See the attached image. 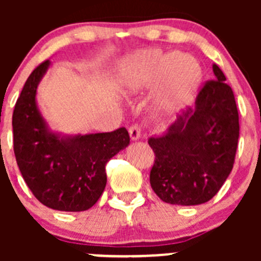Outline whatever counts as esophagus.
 I'll return each instance as SVG.
<instances>
[{
    "label": "esophagus",
    "mask_w": 261,
    "mask_h": 261,
    "mask_svg": "<svg viewBox=\"0 0 261 261\" xmlns=\"http://www.w3.org/2000/svg\"><path fill=\"white\" fill-rule=\"evenodd\" d=\"M141 133H143V127H141L139 123H134L130 128H128V134H130V138L133 140H138L141 136Z\"/></svg>",
    "instance_id": "34e87169"
}]
</instances>
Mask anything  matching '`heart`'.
<instances>
[{
	"instance_id": "1",
	"label": "heart",
	"mask_w": 261,
	"mask_h": 261,
	"mask_svg": "<svg viewBox=\"0 0 261 261\" xmlns=\"http://www.w3.org/2000/svg\"><path fill=\"white\" fill-rule=\"evenodd\" d=\"M201 78V67L193 57L160 49L138 51L120 67V83L125 92L140 93L155 86V107L167 114L193 98Z\"/></svg>"
}]
</instances>
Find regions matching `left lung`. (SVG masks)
Segmentation results:
<instances>
[{"mask_svg": "<svg viewBox=\"0 0 261 261\" xmlns=\"http://www.w3.org/2000/svg\"><path fill=\"white\" fill-rule=\"evenodd\" d=\"M199 89L196 107H187L160 138H150L155 154L150 184L162 201L179 206L208 202L227 179L238 149L239 112L222 70Z\"/></svg>", "mask_w": 261, "mask_h": 261, "instance_id": "obj_1", "label": "left lung"}]
</instances>
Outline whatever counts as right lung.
I'll return each mask as SVG.
<instances>
[{"label": "right lung", "mask_w": 261, "mask_h": 261, "mask_svg": "<svg viewBox=\"0 0 261 261\" xmlns=\"http://www.w3.org/2000/svg\"><path fill=\"white\" fill-rule=\"evenodd\" d=\"M50 62L33 70L12 115L14 151L30 191L49 208L80 212L91 208L106 187V164L130 144L125 127L111 133L60 138L50 133L36 107V88Z\"/></svg>", "instance_id": "1"}]
</instances>
